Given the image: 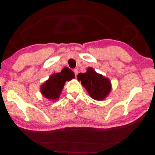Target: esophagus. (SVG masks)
Masks as SVG:
<instances>
[{
    "label": "esophagus",
    "mask_w": 155,
    "mask_h": 155,
    "mask_svg": "<svg viewBox=\"0 0 155 155\" xmlns=\"http://www.w3.org/2000/svg\"><path fill=\"white\" fill-rule=\"evenodd\" d=\"M73 71H74V73H75V76H77L78 74V70L77 68H75V69L73 70Z\"/></svg>",
    "instance_id": "34e87169"
}]
</instances>
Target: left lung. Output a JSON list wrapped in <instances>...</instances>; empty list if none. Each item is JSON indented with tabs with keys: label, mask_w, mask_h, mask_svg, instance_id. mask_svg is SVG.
<instances>
[{
	"label": "left lung",
	"mask_w": 155,
	"mask_h": 155,
	"mask_svg": "<svg viewBox=\"0 0 155 155\" xmlns=\"http://www.w3.org/2000/svg\"><path fill=\"white\" fill-rule=\"evenodd\" d=\"M78 79L81 81L90 97L96 100H103L111 91L109 80L97 73L92 68H89L85 73L78 74Z\"/></svg>",
	"instance_id": "left-lung-1"
}]
</instances>
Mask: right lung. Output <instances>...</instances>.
I'll return each instance as SVG.
<instances>
[{
	"label": "right lung",
	"mask_w": 155,
	"mask_h": 155,
	"mask_svg": "<svg viewBox=\"0 0 155 155\" xmlns=\"http://www.w3.org/2000/svg\"><path fill=\"white\" fill-rule=\"evenodd\" d=\"M75 78V74L68 68H64L61 73L52 75L41 87L42 94L46 98L56 100L64 86L65 81H69Z\"/></svg>",
	"instance_id": "1"
}]
</instances>
